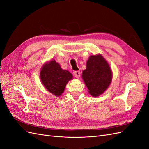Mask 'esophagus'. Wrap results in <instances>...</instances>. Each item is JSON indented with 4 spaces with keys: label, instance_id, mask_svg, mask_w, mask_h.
Masks as SVG:
<instances>
[{
    "label": "esophagus",
    "instance_id": "esophagus-1",
    "mask_svg": "<svg viewBox=\"0 0 149 149\" xmlns=\"http://www.w3.org/2000/svg\"><path fill=\"white\" fill-rule=\"evenodd\" d=\"M74 75L76 78H79L80 77V71H75L73 72Z\"/></svg>",
    "mask_w": 149,
    "mask_h": 149
}]
</instances>
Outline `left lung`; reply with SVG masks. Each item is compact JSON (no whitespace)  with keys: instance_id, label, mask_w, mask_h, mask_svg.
Returning a JSON list of instances; mask_svg holds the SVG:
<instances>
[{"instance_id":"obj_1","label":"left lung","mask_w":149,"mask_h":149,"mask_svg":"<svg viewBox=\"0 0 149 149\" xmlns=\"http://www.w3.org/2000/svg\"><path fill=\"white\" fill-rule=\"evenodd\" d=\"M83 79L93 96L102 94L110 85L112 71L107 62L101 55H92L86 63V69L83 70Z\"/></svg>"}]
</instances>
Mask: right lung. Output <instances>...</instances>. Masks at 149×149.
Returning <instances> with one entry per match:
<instances>
[{
    "label": "right lung",
    "mask_w": 149,
    "mask_h": 149,
    "mask_svg": "<svg viewBox=\"0 0 149 149\" xmlns=\"http://www.w3.org/2000/svg\"><path fill=\"white\" fill-rule=\"evenodd\" d=\"M72 78V74L62 70L55 60L46 63L40 72V79L44 86L56 96H60L63 93L67 83Z\"/></svg>",
    "instance_id": "obj_1"
}]
</instances>
